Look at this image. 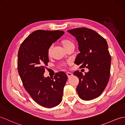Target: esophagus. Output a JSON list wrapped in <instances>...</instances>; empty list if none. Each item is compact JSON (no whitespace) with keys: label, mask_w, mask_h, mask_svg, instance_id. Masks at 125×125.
Masks as SVG:
<instances>
[{"label":"esophagus","mask_w":125,"mask_h":125,"mask_svg":"<svg viewBox=\"0 0 125 125\" xmlns=\"http://www.w3.org/2000/svg\"><path fill=\"white\" fill-rule=\"evenodd\" d=\"M66 74H67V76H68V77L69 78V77H71V76H73V74L72 73H69V72H67L66 73Z\"/></svg>","instance_id":"obj_1"}]
</instances>
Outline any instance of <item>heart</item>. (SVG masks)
Masks as SVG:
<instances>
[{
	"instance_id": "obj_1",
	"label": "heart",
	"mask_w": 125,
	"mask_h": 125,
	"mask_svg": "<svg viewBox=\"0 0 125 125\" xmlns=\"http://www.w3.org/2000/svg\"><path fill=\"white\" fill-rule=\"evenodd\" d=\"M60 43L62 45V47L64 48L65 49L67 50L69 48H71V47L74 45V42L71 39H68V38H64L62 39V40H61L60 41ZM52 47L50 46L49 48H48V52L47 54L48 56L49 57H50L51 54V52H52ZM63 66L65 65V63H62Z\"/></svg>"
}]
</instances>
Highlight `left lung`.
<instances>
[{
	"label": "left lung",
	"instance_id": "left-lung-1",
	"mask_svg": "<svg viewBox=\"0 0 125 125\" xmlns=\"http://www.w3.org/2000/svg\"><path fill=\"white\" fill-rule=\"evenodd\" d=\"M78 43V54L75 63L80 68H87L89 71L83 75L78 71L74 75L79 78L76 87L80 98L91 100L98 98L108 83L110 74L111 56L104 38L93 30L78 27L68 30Z\"/></svg>",
	"mask_w": 125,
	"mask_h": 125
}]
</instances>
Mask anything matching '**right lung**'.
Segmentation results:
<instances>
[{
    "instance_id": "right-lung-1",
    "label": "right lung",
    "mask_w": 125,
    "mask_h": 125,
    "mask_svg": "<svg viewBox=\"0 0 125 125\" xmlns=\"http://www.w3.org/2000/svg\"><path fill=\"white\" fill-rule=\"evenodd\" d=\"M63 34L62 31L36 30L24 40L18 52L17 69L23 85L34 101L52 108L62 102L67 76L63 72L44 77L49 58L48 49Z\"/></svg>"
}]
</instances>
